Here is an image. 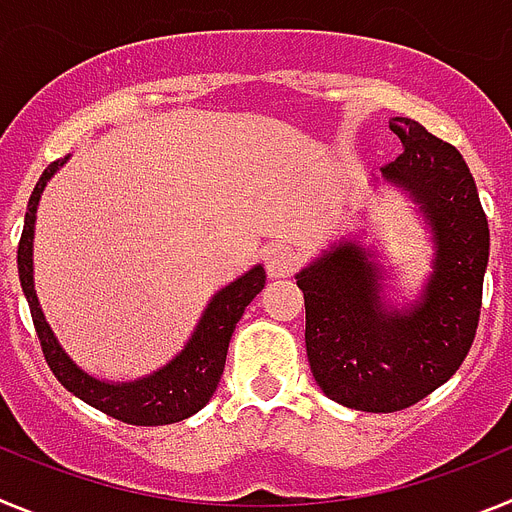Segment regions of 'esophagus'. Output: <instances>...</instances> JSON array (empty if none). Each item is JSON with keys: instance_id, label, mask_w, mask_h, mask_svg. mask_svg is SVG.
Masks as SVG:
<instances>
[{"instance_id": "esophagus-1", "label": "esophagus", "mask_w": 512, "mask_h": 512, "mask_svg": "<svg viewBox=\"0 0 512 512\" xmlns=\"http://www.w3.org/2000/svg\"><path fill=\"white\" fill-rule=\"evenodd\" d=\"M264 261L269 277H292L300 269V251L289 246V243H271L264 253Z\"/></svg>"}]
</instances>
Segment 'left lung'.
Returning a JSON list of instances; mask_svg holds the SVG:
<instances>
[{"label": "left lung", "mask_w": 512, "mask_h": 512, "mask_svg": "<svg viewBox=\"0 0 512 512\" xmlns=\"http://www.w3.org/2000/svg\"><path fill=\"white\" fill-rule=\"evenodd\" d=\"M390 128L405 151L384 182L418 202L433 235V274L413 305L382 302V274L354 241L330 246L297 274L305 295L312 377L330 400L364 413H395L431 395L467 359L482 307L490 228L467 161L408 117Z\"/></svg>", "instance_id": "1"}]
</instances>
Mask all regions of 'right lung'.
<instances>
[{"instance_id": "add662e5", "label": "right lung", "mask_w": 512, "mask_h": 512, "mask_svg": "<svg viewBox=\"0 0 512 512\" xmlns=\"http://www.w3.org/2000/svg\"><path fill=\"white\" fill-rule=\"evenodd\" d=\"M66 161H69V156L61 158V161H53L35 184L30 202H27L20 246H17L20 284L27 297V305H30V315H33L35 333L40 338L45 361H48L58 382L71 395H76L92 408L102 410L110 418L130 425L179 423V420L205 408L212 392L217 390V382L223 377L225 356H228V343L230 336H233L235 323L241 320L248 302L259 295L266 284L264 266H253L241 279H235L228 287L220 289L210 300L207 310L202 312L200 323L194 328L187 346L169 364L161 366L158 372L135 379V382H104V379L92 377V374H87L71 361V356L63 351L58 338L53 336L51 325L45 323V315L40 310L33 282L35 212H38V202L45 184L51 182V176Z\"/></svg>"}]
</instances>
